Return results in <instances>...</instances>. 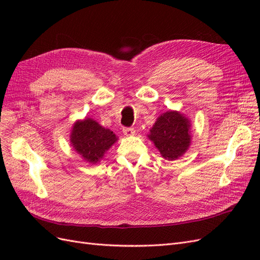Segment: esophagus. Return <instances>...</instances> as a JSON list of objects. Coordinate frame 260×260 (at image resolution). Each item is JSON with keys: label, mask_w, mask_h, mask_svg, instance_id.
<instances>
[{"label": "esophagus", "mask_w": 260, "mask_h": 260, "mask_svg": "<svg viewBox=\"0 0 260 260\" xmlns=\"http://www.w3.org/2000/svg\"><path fill=\"white\" fill-rule=\"evenodd\" d=\"M122 132H123V135H124L125 137H131V136L135 135L136 130L133 129V128H123V129H122Z\"/></svg>", "instance_id": "1"}]
</instances>
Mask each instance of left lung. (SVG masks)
Segmentation results:
<instances>
[{"label":"left lung","mask_w":260,"mask_h":260,"mask_svg":"<svg viewBox=\"0 0 260 260\" xmlns=\"http://www.w3.org/2000/svg\"><path fill=\"white\" fill-rule=\"evenodd\" d=\"M190 120L176 111L160 115L149 130L148 139L168 160L178 159L191 144Z\"/></svg>","instance_id":"obj_1"}]
</instances>
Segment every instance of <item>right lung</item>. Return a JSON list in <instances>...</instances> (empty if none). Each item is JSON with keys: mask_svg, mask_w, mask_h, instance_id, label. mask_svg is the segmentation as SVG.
Wrapping results in <instances>:
<instances>
[{"mask_svg": "<svg viewBox=\"0 0 260 260\" xmlns=\"http://www.w3.org/2000/svg\"><path fill=\"white\" fill-rule=\"evenodd\" d=\"M117 139L113 131L102 127L92 118L75 122L70 135V142L75 151L90 164L100 162Z\"/></svg>", "mask_w": 260, "mask_h": 260, "instance_id": "obj_1", "label": "right lung"}]
</instances>
